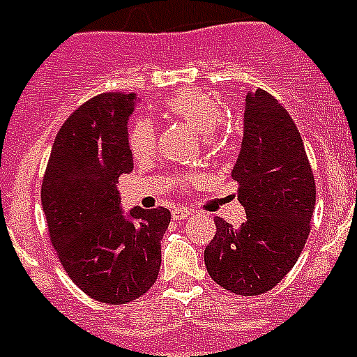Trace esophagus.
I'll use <instances>...</instances> for the list:
<instances>
[{"label":"esophagus","mask_w":357,"mask_h":357,"mask_svg":"<svg viewBox=\"0 0 357 357\" xmlns=\"http://www.w3.org/2000/svg\"><path fill=\"white\" fill-rule=\"evenodd\" d=\"M187 217H190V211L189 209H185V207H176L172 211L174 220H185Z\"/></svg>","instance_id":"esophagus-1"}]
</instances>
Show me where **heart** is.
<instances>
[{
	"instance_id": "obj_1",
	"label": "heart",
	"mask_w": 357,
	"mask_h": 357,
	"mask_svg": "<svg viewBox=\"0 0 357 357\" xmlns=\"http://www.w3.org/2000/svg\"><path fill=\"white\" fill-rule=\"evenodd\" d=\"M161 111L165 116L181 120L189 123L190 128L198 131L202 137H211L215 128L222 122V109L213 98L204 94L196 89H183L176 92L174 96L167 98L161 105ZM129 150L135 157L150 155L155 146V131L148 120L140 119L131 123L128 131ZM189 183H195L196 178L187 179Z\"/></svg>"
}]
</instances>
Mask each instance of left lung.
<instances>
[{"instance_id":"1","label":"left lung","mask_w":357,"mask_h":357,"mask_svg":"<svg viewBox=\"0 0 357 357\" xmlns=\"http://www.w3.org/2000/svg\"><path fill=\"white\" fill-rule=\"evenodd\" d=\"M231 178L246 211L238 229L217 218L206 246L209 276L235 294L271 291L298 261L315 209V178L298 128L266 91L244 100V135Z\"/></svg>"}]
</instances>
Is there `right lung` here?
I'll use <instances>...</instances> for the list:
<instances>
[{"mask_svg":"<svg viewBox=\"0 0 357 357\" xmlns=\"http://www.w3.org/2000/svg\"><path fill=\"white\" fill-rule=\"evenodd\" d=\"M135 94L103 92L70 114L53 140L42 209L61 265L102 304H128L155 283L167 207L122 211L116 181L133 170L128 120Z\"/></svg>","mask_w":357,"mask_h":357,"instance_id":"add662e5","label":"right lung"}]
</instances>
